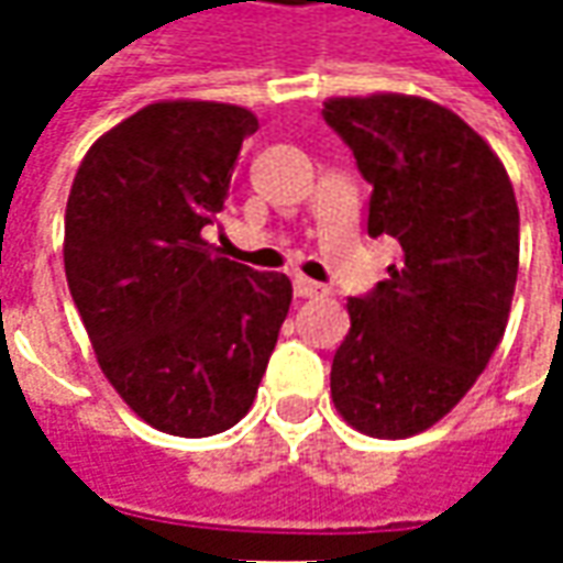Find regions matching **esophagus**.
<instances>
[{"label": "esophagus", "instance_id": "34e87169", "mask_svg": "<svg viewBox=\"0 0 563 563\" xmlns=\"http://www.w3.org/2000/svg\"><path fill=\"white\" fill-rule=\"evenodd\" d=\"M294 294H297V297H319V294H325V285H319V282H310V278L297 275V278H294Z\"/></svg>", "mask_w": 563, "mask_h": 563}]
</instances>
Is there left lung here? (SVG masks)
<instances>
[{
	"instance_id": "1",
	"label": "left lung",
	"mask_w": 563,
	"mask_h": 563,
	"mask_svg": "<svg viewBox=\"0 0 563 563\" xmlns=\"http://www.w3.org/2000/svg\"><path fill=\"white\" fill-rule=\"evenodd\" d=\"M322 119L373 185L369 234L404 253L347 300L332 400L360 432L407 439L451 413L501 344L520 266L517 197L492 146L432 99L335 97Z\"/></svg>"
}]
</instances>
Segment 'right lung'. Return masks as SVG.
I'll list each match as a JSON object with an SVG mask.
<instances>
[{
	"mask_svg": "<svg viewBox=\"0 0 563 563\" xmlns=\"http://www.w3.org/2000/svg\"><path fill=\"white\" fill-rule=\"evenodd\" d=\"M256 115L163 99L106 131L65 209V275L99 369L153 429L225 432L256 398L291 307L282 272L206 241Z\"/></svg>",
	"mask_w": 563,
	"mask_h": 563,
	"instance_id": "add662e5",
	"label": "right lung"
}]
</instances>
